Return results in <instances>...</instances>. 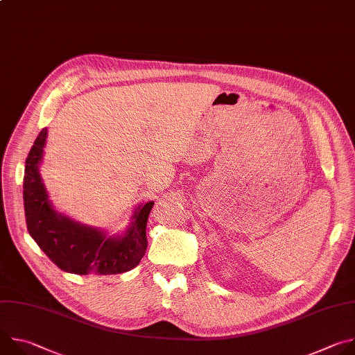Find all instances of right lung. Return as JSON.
<instances>
[{
  "instance_id": "obj_1",
  "label": "right lung",
  "mask_w": 355,
  "mask_h": 355,
  "mask_svg": "<svg viewBox=\"0 0 355 355\" xmlns=\"http://www.w3.org/2000/svg\"><path fill=\"white\" fill-rule=\"evenodd\" d=\"M46 137L44 128L25 162L24 208L29 234L44 254L66 272L112 275L130 271L140 263L147 248L146 225L155 202L139 205L130 226L121 236H107L103 230L56 212L39 174Z\"/></svg>"
}]
</instances>
